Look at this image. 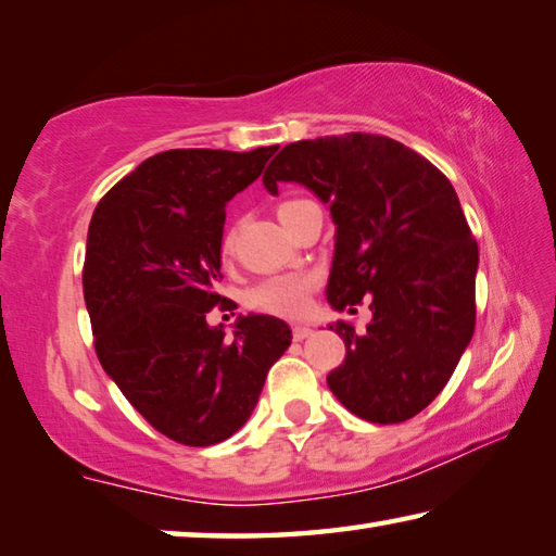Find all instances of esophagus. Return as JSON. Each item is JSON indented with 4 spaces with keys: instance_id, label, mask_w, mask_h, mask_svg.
I'll list each match as a JSON object with an SVG mask.
<instances>
[{
    "instance_id": "1",
    "label": "esophagus",
    "mask_w": 556,
    "mask_h": 556,
    "mask_svg": "<svg viewBox=\"0 0 556 556\" xmlns=\"http://www.w3.org/2000/svg\"><path fill=\"white\" fill-rule=\"evenodd\" d=\"M314 333L312 326H294L291 328V336H294V341H304V338H308Z\"/></svg>"
}]
</instances>
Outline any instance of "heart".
Masks as SVG:
<instances>
[{"mask_svg":"<svg viewBox=\"0 0 556 556\" xmlns=\"http://www.w3.org/2000/svg\"><path fill=\"white\" fill-rule=\"evenodd\" d=\"M301 199H289L281 201L277 213H287L291 205H296ZM220 248L225 255L232 250V232L228 230L223 235ZM316 287L314 275H285V277H271L260 281V285L250 291L248 304L257 308L262 314L271 316H285V318H296L308 308V301H312V291Z\"/></svg>","mask_w":556,"mask_h":556,"instance_id":"1","label":"heart"}]
</instances>
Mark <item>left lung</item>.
Listing matches in <instances>:
<instances>
[{
	"label": "left lung",
	"instance_id": "8db88e82",
	"mask_svg": "<svg viewBox=\"0 0 556 556\" xmlns=\"http://www.w3.org/2000/svg\"><path fill=\"white\" fill-rule=\"evenodd\" d=\"M296 181L328 203L336 252L326 296L353 312L372 296L365 333L338 321L345 361L328 388L372 425H397L444 390L476 328L478 244L448 178L390 137L301 139L262 184Z\"/></svg>",
	"mask_w": 556,
	"mask_h": 556
}]
</instances>
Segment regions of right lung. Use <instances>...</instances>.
Instances as JSON below:
<instances>
[{
    "mask_svg": "<svg viewBox=\"0 0 556 556\" xmlns=\"http://www.w3.org/2000/svg\"><path fill=\"white\" fill-rule=\"evenodd\" d=\"M277 147L168 149L102 195L88 228L83 296L100 365L164 437L213 446L232 437L291 343L275 316H240L232 338L205 314L225 301V203Z\"/></svg>",
    "mask_w": 556,
    "mask_h": 556,
    "instance_id": "obj_1",
    "label": "right lung"
}]
</instances>
